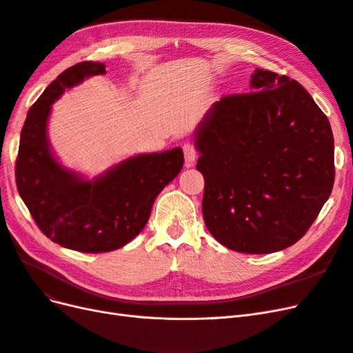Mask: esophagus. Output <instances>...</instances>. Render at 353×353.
Returning <instances> with one entry per match:
<instances>
[{
	"mask_svg": "<svg viewBox=\"0 0 353 353\" xmlns=\"http://www.w3.org/2000/svg\"><path fill=\"white\" fill-rule=\"evenodd\" d=\"M183 150H184V157H185V165L193 166L194 162H196V159H197V150L194 148V145L187 143V144H184Z\"/></svg>",
	"mask_w": 353,
	"mask_h": 353,
	"instance_id": "esophagus-1",
	"label": "esophagus"
}]
</instances>
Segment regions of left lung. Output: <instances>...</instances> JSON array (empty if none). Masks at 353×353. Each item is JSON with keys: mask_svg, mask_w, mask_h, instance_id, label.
Masks as SVG:
<instances>
[{"mask_svg": "<svg viewBox=\"0 0 353 353\" xmlns=\"http://www.w3.org/2000/svg\"><path fill=\"white\" fill-rule=\"evenodd\" d=\"M250 88L212 104L194 134L196 168L209 232L234 252L263 254L316 219L334 184V138L297 81L256 69Z\"/></svg>", "mask_w": 353, "mask_h": 353, "instance_id": "8db88e82", "label": "left lung"}]
</instances>
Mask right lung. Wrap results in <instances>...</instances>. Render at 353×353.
Wrapping results in <instances>:
<instances>
[{
  "label": "right lung",
  "instance_id": "right-lung-1",
  "mask_svg": "<svg viewBox=\"0 0 353 353\" xmlns=\"http://www.w3.org/2000/svg\"><path fill=\"white\" fill-rule=\"evenodd\" d=\"M82 61L52 81L29 109L20 134L16 184L38 228L54 243L83 253L121 249L143 231L160 191L183 169L181 147L123 160L94 179L66 169L51 152L47 123L65 90L104 74Z\"/></svg>",
  "mask_w": 353,
  "mask_h": 353
}]
</instances>
